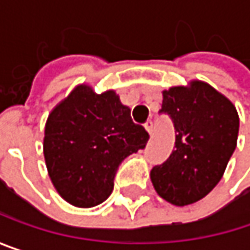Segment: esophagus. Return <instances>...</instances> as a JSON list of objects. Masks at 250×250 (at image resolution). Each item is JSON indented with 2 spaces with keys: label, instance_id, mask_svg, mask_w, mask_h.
<instances>
[{
  "label": "esophagus",
  "instance_id": "34e87169",
  "mask_svg": "<svg viewBox=\"0 0 250 250\" xmlns=\"http://www.w3.org/2000/svg\"><path fill=\"white\" fill-rule=\"evenodd\" d=\"M145 128L147 130V133H149V134H152V133H153V123H152V120H147V122H146Z\"/></svg>",
  "mask_w": 250,
  "mask_h": 250
}]
</instances>
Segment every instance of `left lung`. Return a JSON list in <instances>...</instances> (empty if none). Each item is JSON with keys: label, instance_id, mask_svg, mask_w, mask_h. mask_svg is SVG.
<instances>
[{"label": "left lung", "instance_id": "8db88e82", "mask_svg": "<svg viewBox=\"0 0 250 250\" xmlns=\"http://www.w3.org/2000/svg\"><path fill=\"white\" fill-rule=\"evenodd\" d=\"M162 110L175 127V149L150 171L155 191L182 207L204 198L222 179L239 133L233 103L204 81L162 91Z\"/></svg>", "mask_w": 250, "mask_h": 250}]
</instances>
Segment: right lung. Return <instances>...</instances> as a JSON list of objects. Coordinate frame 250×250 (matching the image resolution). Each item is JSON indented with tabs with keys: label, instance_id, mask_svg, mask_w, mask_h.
Returning <instances> with one entry per match:
<instances>
[{
	"label": "right lung",
	"instance_id": "right-lung-1",
	"mask_svg": "<svg viewBox=\"0 0 250 250\" xmlns=\"http://www.w3.org/2000/svg\"><path fill=\"white\" fill-rule=\"evenodd\" d=\"M149 140L116 91L97 94L79 83L49 114L43 155L49 178L69 204L89 208L105 201L122 161Z\"/></svg>",
	"mask_w": 250,
	"mask_h": 250
}]
</instances>
